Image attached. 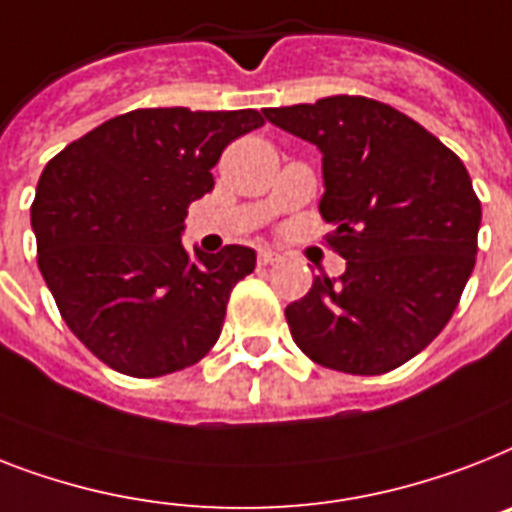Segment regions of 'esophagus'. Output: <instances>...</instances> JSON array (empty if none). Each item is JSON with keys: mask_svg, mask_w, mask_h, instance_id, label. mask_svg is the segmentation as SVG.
<instances>
[{"mask_svg": "<svg viewBox=\"0 0 512 512\" xmlns=\"http://www.w3.org/2000/svg\"><path fill=\"white\" fill-rule=\"evenodd\" d=\"M278 260H281V255H278V252H273V249H260V252H257V263L260 265H273V263H278Z\"/></svg>", "mask_w": 512, "mask_h": 512, "instance_id": "obj_1", "label": "esophagus"}]
</instances>
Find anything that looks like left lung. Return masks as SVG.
I'll list each match as a JSON object with an SVG mask.
<instances>
[{
	"label": "left lung",
	"instance_id": "obj_1",
	"mask_svg": "<svg viewBox=\"0 0 512 512\" xmlns=\"http://www.w3.org/2000/svg\"><path fill=\"white\" fill-rule=\"evenodd\" d=\"M265 118L323 155L328 247L347 260L286 307L313 363L381 376L426 350L476 265L481 202L460 157L405 112L368 97L268 107Z\"/></svg>",
	"mask_w": 512,
	"mask_h": 512
}]
</instances>
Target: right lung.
Wrapping results in <instances>:
<instances>
[{"instance_id":"obj_1","label":"right lung","mask_w":512,"mask_h":512,"mask_svg":"<svg viewBox=\"0 0 512 512\" xmlns=\"http://www.w3.org/2000/svg\"><path fill=\"white\" fill-rule=\"evenodd\" d=\"M263 123L257 110H131L47 162L31 205L39 270L62 321L112 371H184L218 342L255 249L191 255L181 231L223 149Z\"/></svg>"}]
</instances>
